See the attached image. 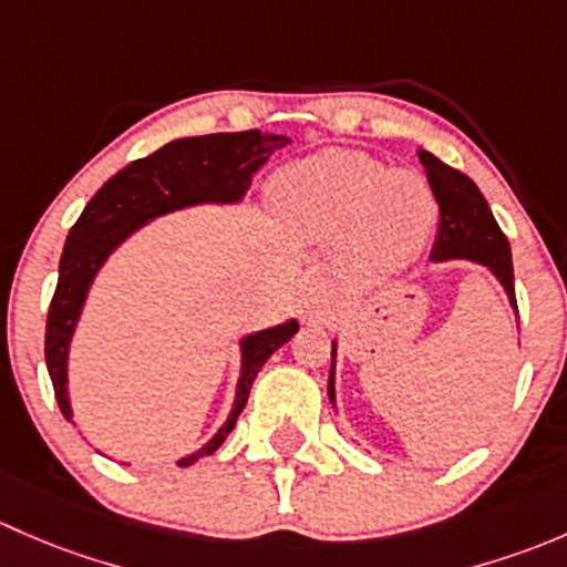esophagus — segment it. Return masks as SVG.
<instances>
[{
    "label": "esophagus",
    "instance_id": "34e87169",
    "mask_svg": "<svg viewBox=\"0 0 567 567\" xmlns=\"http://www.w3.org/2000/svg\"><path fill=\"white\" fill-rule=\"evenodd\" d=\"M302 308H306L308 319H324L332 308V289L324 281L308 284L306 295H302Z\"/></svg>",
    "mask_w": 567,
    "mask_h": 567
}]
</instances>
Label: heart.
Wrapping results in <instances>:
<instances>
[{"instance_id": "obj_1", "label": "heart", "mask_w": 567, "mask_h": 567, "mask_svg": "<svg viewBox=\"0 0 567 567\" xmlns=\"http://www.w3.org/2000/svg\"><path fill=\"white\" fill-rule=\"evenodd\" d=\"M270 202L286 229L302 240L347 231L349 261L365 276L406 270L436 215L423 174L384 168L354 150H324L284 168L270 185Z\"/></svg>"}]
</instances>
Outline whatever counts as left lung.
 I'll use <instances>...</instances> for the list:
<instances>
[{
    "label": "left lung",
    "instance_id": "8db88e82",
    "mask_svg": "<svg viewBox=\"0 0 567 567\" xmlns=\"http://www.w3.org/2000/svg\"><path fill=\"white\" fill-rule=\"evenodd\" d=\"M417 155L425 168V177H429L431 194L440 204V231H436L434 248H431V259H466L486 267L502 284L518 319L511 245H507V237L502 235L497 220H494L488 202L466 174L456 172V168H451L440 157L425 153V150H420ZM330 358L332 365L330 379H327V395L336 406V341H332Z\"/></svg>",
    "mask_w": 567,
    "mask_h": 567
}]
</instances>
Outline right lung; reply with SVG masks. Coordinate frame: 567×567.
<instances>
[{
    "label": "right lung",
    "mask_w": 567,
    "mask_h": 567,
    "mask_svg": "<svg viewBox=\"0 0 567 567\" xmlns=\"http://www.w3.org/2000/svg\"><path fill=\"white\" fill-rule=\"evenodd\" d=\"M289 144L286 136L261 131L209 133V136L174 138L147 157L127 163L122 172L90 198L81 218L70 229L60 259V281L51 297L45 322V365L54 382L56 404L65 417H73L68 395V354L75 324L84 311L86 295L106 259L133 231L142 229L161 215L196 204H237L250 188L254 174L270 161L276 150ZM300 330L297 319L256 330L240 341L243 369L237 379L235 406L213 440L177 466L196 464L202 456H213L235 429L237 417L248 404L250 384L276 349H281Z\"/></svg>",
    "instance_id": "obj_1"
}]
</instances>
